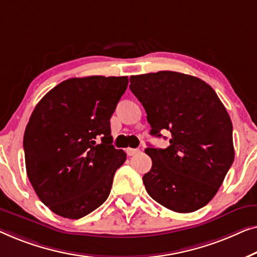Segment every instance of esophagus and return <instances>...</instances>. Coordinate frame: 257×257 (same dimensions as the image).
I'll list each match as a JSON object with an SVG mask.
<instances>
[{
	"instance_id": "34e87169",
	"label": "esophagus",
	"mask_w": 257,
	"mask_h": 257,
	"mask_svg": "<svg viewBox=\"0 0 257 257\" xmlns=\"http://www.w3.org/2000/svg\"><path fill=\"white\" fill-rule=\"evenodd\" d=\"M137 153H140V149H133V148H128L127 149V155L128 156H134Z\"/></svg>"
}]
</instances>
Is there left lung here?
Listing matches in <instances>:
<instances>
[{
    "label": "left lung",
    "mask_w": 257,
    "mask_h": 257,
    "mask_svg": "<svg viewBox=\"0 0 257 257\" xmlns=\"http://www.w3.org/2000/svg\"><path fill=\"white\" fill-rule=\"evenodd\" d=\"M130 91L147 111L150 135L171 134L170 146H149L153 166L143 176L149 196L190 213L213 199L234 161L233 124L225 106L201 79L172 71L130 77Z\"/></svg>",
    "instance_id": "left-lung-1"
}]
</instances>
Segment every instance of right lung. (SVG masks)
<instances>
[{"mask_svg": "<svg viewBox=\"0 0 257 257\" xmlns=\"http://www.w3.org/2000/svg\"><path fill=\"white\" fill-rule=\"evenodd\" d=\"M127 86L128 77L67 79L32 111L23 139L27 173L56 214L80 219L109 196L115 172L127 158L111 144L109 120Z\"/></svg>", "mask_w": 257, "mask_h": 257, "instance_id": "1", "label": "right lung"}]
</instances>
